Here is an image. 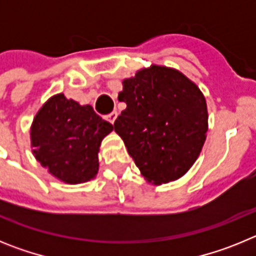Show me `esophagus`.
<instances>
[{
	"instance_id": "1",
	"label": "esophagus",
	"mask_w": 256,
	"mask_h": 256,
	"mask_svg": "<svg viewBox=\"0 0 256 256\" xmlns=\"http://www.w3.org/2000/svg\"><path fill=\"white\" fill-rule=\"evenodd\" d=\"M116 116H118V112H112V114H108V116H106V119H108V120L110 122V123H112V124H114V122H115V119H116Z\"/></svg>"
}]
</instances>
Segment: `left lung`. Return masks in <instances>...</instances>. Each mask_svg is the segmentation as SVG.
<instances>
[{"label":"left lung","instance_id":"left-lung-1","mask_svg":"<svg viewBox=\"0 0 256 256\" xmlns=\"http://www.w3.org/2000/svg\"><path fill=\"white\" fill-rule=\"evenodd\" d=\"M118 100L126 108L112 130L144 180L159 186L183 177L206 140L208 106L198 84L180 70L152 64L124 79Z\"/></svg>","mask_w":256,"mask_h":256}]
</instances>
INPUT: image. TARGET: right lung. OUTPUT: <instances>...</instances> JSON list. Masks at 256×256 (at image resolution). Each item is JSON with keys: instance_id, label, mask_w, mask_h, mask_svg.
<instances>
[{"instance_id": "1", "label": "right lung", "mask_w": 256, "mask_h": 256, "mask_svg": "<svg viewBox=\"0 0 256 256\" xmlns=\"http://www.w3.org/2000/svg\"><path fill=\"white\" fill-rule=\"evenodd\" d=\"M112 130L91 105L54 94L38 110L30 126L32 152L51 176L68 184L94 180L98 151Z\"/></svg>"}]
</instances>
